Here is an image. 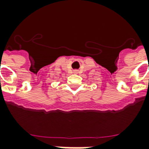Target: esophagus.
Returning <instances> with one entry per match:
<instances>
[{"mask_svg":"<svg viewBox=\"0 0 149 149\" xmlns=\"http://www.w3.org/2000/svg\"><path fill=\"white\" fill-rule=\"evenodd\" d=\"M74 72H77V70H75V71H74Z\"/></svg>","mask_w":149,"mask_h":149,"instance_id":"esophagus-1","label":"esophagus"}]
</instances>
